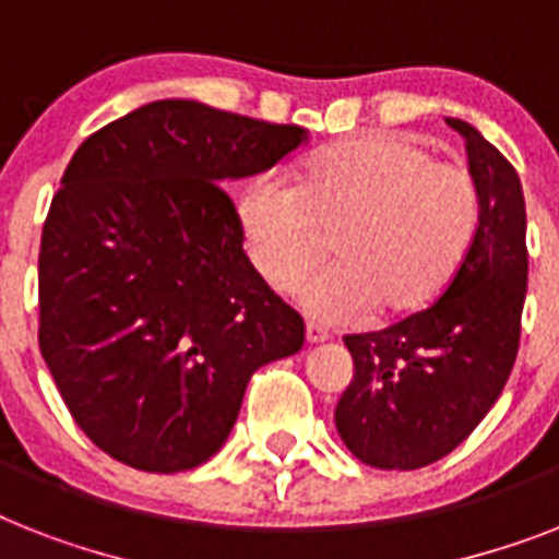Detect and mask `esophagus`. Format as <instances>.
<instances>
[{"label": "esophagus", "mask_w": 559, "mask_h": 559, "mask_svg": "<svg viewBox=\"0 0 559 559\" xmlns=\"http://www.w3.org/2000/svg\"><path fill=\"white\" fill-rule=\"evenodd\" d=\"M304 335H307V344H321L330 338V333H326L324 326L312 324V321H307V326H304Z\"/></svg>", "instance_id": "1"}]
</instances>
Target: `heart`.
Masks as SVG:
<instances>
[{
    "mask_svg": "<svg viewBox=\"0 0 559 559\" xmlns=\"http://www.w3.org/2000/svg\"><path fill=\"white\" fill-rule=\"evenodd\" d=\"M479 226V192L468 169L437 160L405 134H356L312 152L295 183L255 177L238 194V229L249 264L272 289L298 287V304L324 321L376 307L402 319L437 301L465 264Z\"/></svg>",
    "mask_w": 559,
    "mask_h": 559,
    "instance_id": "obj_1",
    "label": "heart"
}]
</instances>
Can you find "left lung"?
<instances>
[{
  "instance_id": "left-lung-1",
  "label": "left lung",
  "mask_w": 559,
  "mask_h": 559,
  "mask_svg": "<svg viewBox=\"0 0 559 559\" xmlns=\"http://www.w3.org/2000/svg\"><path fill=\"white\" fill-rule=\"evenodd\" d=\"M479 192V226L465 264L428 310L376 333L344 335L353 382L335 405V430L356 460L416 471L442 460L485 419L520 347L528 249L525 198L514 166L465 120Z\"/></svg>"
}]
</instances>
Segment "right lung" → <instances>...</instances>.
I'll return each instance as SVG.
<instances>
[{"mask_svg": "<svg viewBox=\"0 0 559 559\" xmlns=\"http://www.w3.org/2000/svg\"><path fill=\"white\" fill-rule=\"evenodd\" d=\"M304 140L301 126L157 99L68 163L39 247V350L76 425L122 465H203L258 367L301 350L304 319L249 264L221 183Z\"/></svg>", "mask_w": 559, "mask_h": 559, "instance_id": "obj_1", "label": "right lung"}]
</instances>
